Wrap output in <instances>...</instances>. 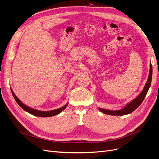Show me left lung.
<instances>
[{
  "mask_svg": "<svg viewBox=\"0 0 159 159\" xmlns=\"http://www.w3.org/2000/svg\"><path fill=\"white\" fill-rule=\"evenodd\" d=\"M152 67L151 64H150V71H149V75L147 80V83L143 88V90L141 91V93L139 94L137 97L134 99L131 102L129 103L125 107H123L122 109L117 110V111H113V110H108L102 108H98L102 113L111 115H116V116H120V115H124L132 113L133 111L135 110L139 105L141 104L145 99V96L149 89V88L151 86V80H152Z\"/></svg>",
  "mask_w": 159,
  "mask_h": 159,
  "instance_id": "8db88e82",
  "label": "left lung"
}]
</instances>
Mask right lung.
Wrapping results in <instances>:
<instances>
[{
    "label": "right lung",
    "instance_id": "obj_1",
    "mask_svg": "<svg viewBox=\"0 0 159 159\" xmlns=\"http://www.w3.org/2000/svg\"><path fill=\"white\" fill-rule=\"evenodd\" d=\"M11 91H12V93L13 95V97L14 98V99L16 100V102H17V103L20 105V106L25 110L26 111V112L29 113L33 115H35V116H38V117H52V116H54L56 115L59 114L60 113H61L62 111H63L67 106H68V103H66L64 106L61 107L59 109H54V110H52V111H39V110H36L34 109H32L31 107H29L26 106V105L24 104L23 103L21 102V101L19 99L16 95L14 94V93L13 92V91L11 89Z\"/></svg>",
    "mask_w": 159,
    "mask_h": 159
}]
</instances>
